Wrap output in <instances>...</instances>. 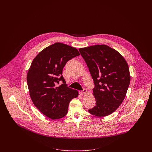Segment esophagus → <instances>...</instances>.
Masks as SVG:
<instances>
[{"label": "esophagus", "instance_id": "34e87169", "mask_svg": "<svg viewBox=\"0 0 152 152\" xmlns=\"http://www.w3.org/2000/svg\"><path fill=\"white\" fill-rule=\"evenodd\" d=\"M86 92H87V90H86V89H83V90L82 91H79V93L80 95H83V94H85L86 93Z\"/></svg>", "mask_w": 152, "mask_h": 152}]
</instances>
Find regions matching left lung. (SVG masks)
<instances>
[{
    "mask_svg": "<svg viewBox=\"0 0 152 152\" xmlns=\"http://www.w3.org/2000/svg\"><path fill=\"white\" fill-rule=\"evenodd\" d=\"M94 81L96 105L88 112L97 117L114 113L123 102L130 83V73L124 58L106 45L79 49Z\"/></svg>",
    "mask_w": 152,
    "mask_h": 152,
    "instance_id": "left-lung-1",
    "label": "left lung"
}]
</instances>
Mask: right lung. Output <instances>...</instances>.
I'll return each instance as SVG.
<instances>
[{"instance_id":"add662e5","label":"right lung","mask_w":152,"mask_h":152,"mask_svg":"<svg viewBox=\"0 0 152 152\" xmlns=\"http://www.w3.org/2000/svg\"><path fill=\"white\" fill-rule=\"evenodd\" d=\"M79 55L76 48L56 42L32 62L27 75L30 97L38 110L51 119L66 115L70 100L78 96L77 90L68 87L62 74L66 63Z\"/></svg>"}]
</instances>
